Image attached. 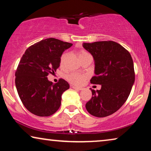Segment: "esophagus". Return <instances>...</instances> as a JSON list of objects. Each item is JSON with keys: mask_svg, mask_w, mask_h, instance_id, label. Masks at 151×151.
Instances as JSON below:
<instances>
[{"mask_svg": "<svg viewBox=\"0 0 151 151\" xmlns=\"http://www.w3.org/2000/svg\"><path fill=\"white\" fill-rule=\"evenodd\" d=\"M71 87L73 88V89H76V90H78V91L82 90V88H80V87H76V86H72Z\"/></svg>", "mask_w": 151, "mask_h": 151, "instance_id": "obj_1", "label": "esophagus"}]
</instances>
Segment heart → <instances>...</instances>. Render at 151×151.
Listing matches in <instances>:
<instances>
[{
	"mask_svg": "<svg viewBox=\"0 0 151 151\" xmlns=\"http://www.w3.org/2000/svg\"><path fill=\"white\" fill-rule=\"evenodd\" d=\"M78 55H79L80 60L91 55L87 51L84 50L80 51L79 53H78ZM68 55H69V53L67 52H65L62 54L60 57V63L61 66H63L65 65L66 60H67ZM67 79L70 83L73 84V85L80 86L83 84L84 80L86 79V76L83 75V74L77 73H71L67 76Z\"/></svg>",
	"mask_w": 151,
	"mask_h": 151,
	"instance_id": "obj_1",
	"label": "heart"
}]
</instances>
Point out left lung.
<instances>
[{"instance_id": "obj_1", "label": "left lung", "mask_w": 151, "mask_h": 151, "mask_svg": "<svg viewBox=\"0 0 151 151\" xmlns=\"http://www.w3.org/2000/svg\"><path fill=\"white\" fill-rule=\"evenodd\" d=\"M82 46L93 57L95 76L91 83L100 84L86 104L91 115L104 117L121 108L129 98L135 82L133 61L130 53L113 41L83 43Z\"/></svg>"}]
</instances>
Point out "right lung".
I'll return each mask as SVG.
<instances>
[{"label":"right lung","instance_id":"add662e5","mask_svg":"<svg viewBox=\"0 0 151 151\" xmlns=\"http://www.w3.org/2000/svg\"><path fill=\"white\" fill-rule=\"evenodd\" d=\"M72 45L47 38L29 47L20 59L15 74L16 89L22 104L33 114L50 116L60 106L62 95L69 84L63 79L53 84L47 76L55 74L62 54Z\"/></svg>","mask_w":151,"mask_h":151}]
</instances>
